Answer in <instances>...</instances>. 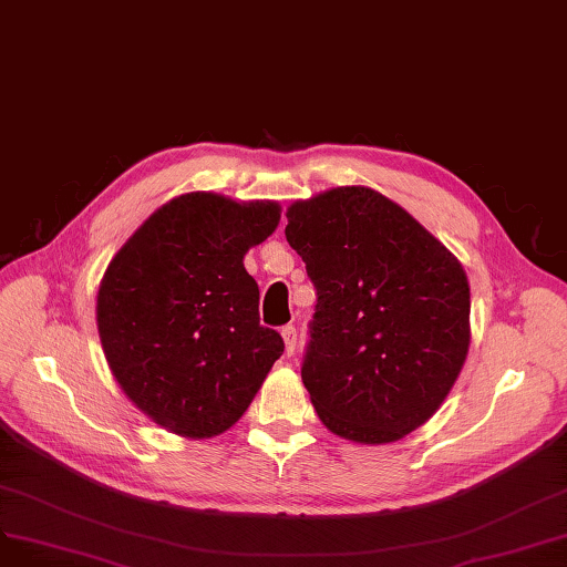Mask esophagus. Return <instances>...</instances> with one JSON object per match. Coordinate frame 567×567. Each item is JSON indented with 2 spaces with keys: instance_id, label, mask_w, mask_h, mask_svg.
I'll list each match as a JSON object with an SVG mask.
<instances>
[{
  "instance_id": "esophagus-1",
  "label": "esophagus",
  "mask_w": 567,
  "mask_h": 567,
  "mask_svg": "<svg viewBox=\"0 0 567 567\" xmlns=\"http://www.w3.org/2000/svg\"><path fill=\"white\" fill-rule=\"evenodd\" d=\"M282 339H285V351H287V355L295 353V351H297V341H299L297 327H295V324H285V327H282Z\"/></svg>"
}]
</instances>
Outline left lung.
I'll use <instances>...</instances> for the list:
<instances>
[{
    "mask_svg": "<svg viewBox=\"0 0 567 567\" xmlns=\"http://www.w3.org/2000/svg\"><path fill=\"white\" fill-rule=\"evenodd\" d=\"M285 235L318 297L301 379L320 422L364 445L429 422L468 353L462 264L403 207L360 186L295 203Z\"/></svg>",
    "mask_w": 567,
    "mask_h": 567,
    "instance_id": "1",
    "label": "left lung"
}]
</instances>
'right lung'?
Here are the masks:
<instances>
[{
	"mask_svg": "<svg viewBox=\"0 0 567 567\" xmlns=\"http://www.w3.org/2000/svg\"><path fill=\"white\" fill-rule=\"evenodd\" d=\"M278 221L276 203L188 193L159 207L107 266L96 301L103 351L155 424L188 437L228 431L282 355L243 264Z\"/></svg>",
	"mask_w": 567,
	"mask_h": 567,
	"instance_id": "obj_1",
	"label": "right lung"
}]
</instances>
